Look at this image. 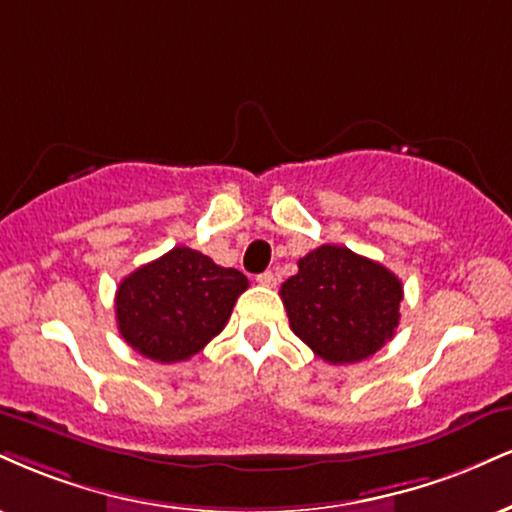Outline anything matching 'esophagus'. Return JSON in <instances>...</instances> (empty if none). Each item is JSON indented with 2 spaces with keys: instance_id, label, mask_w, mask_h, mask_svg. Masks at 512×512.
I'll list each match as a JSON object with an SVG mask.
<instances>
[{
  "instance_id": "esophagus-1",
  "label": "esophagus",
  "mask_w": 512,
  "mask_h": 512,
  "mask_svg": "<svg viewBox=\"0 0 512 512\" xmlns=\"http://www.w3.org/2000/svg\"><path fill=\"white\" fill-rule=\"evenodd\" d=\"M257 283H260V286L274 288V286H276V274H274V272H262V274H257Z\"/></svg>"
}]
</instances>
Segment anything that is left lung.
<instances>
[{"label":"left lung","instance_id":"8db88e82","mask_svg":"<svg viewBox=\"0 0 512 512\" xmlns=\"http://www.w3.org/2000/svg\"><path fill=\"white\" fill-rule=\"evenodd\" d=\"M293 334L331 365L367 360L400 322L403 283L384 264L341 245H322L281 283Z\"/></svg>","mask_w":512,"mask_h":512}]
</instances>
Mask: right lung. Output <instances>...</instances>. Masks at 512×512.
I'll return each mask as SVG.
<instances>
[{"label": "right lung", "mask_w": 512, "mask_h": 512, "mask_svg": "<svg viewBox=\"0 0 512 512\" xmlns=\"http://www.w3.org/2000/svg\"><path fill=\"white\" fill-rule=\"evenodd\" d=\"M248 279L186 245L143 264L119 283L116 322L123 341L155 362L200 353L229 322Z\"/></svg>", "instance_id": "obj_1"}]
</instances>
